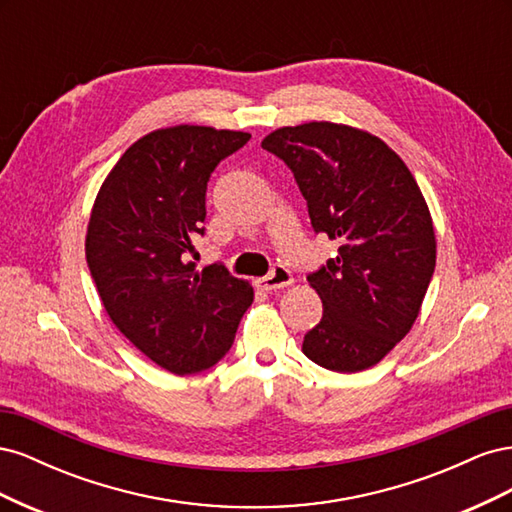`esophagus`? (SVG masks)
I'll use <instances>...</instances> for the list:
<instances>
[{
    "instance_id": "obj_1",
    "label": "esophagus",
    "mask_w": 512,
    "mask_h": 512,
    "mask_svg": "<svg viewBox=\"0 0 512 512\" xmlns=\"http://www.w3.org/2000/svg\"><path fill=\"white\" fill-rule=\"evenodd\" d=\"M292 282H294L292 280V273L284 265H275L273 271L267 277H262L260 286L265 288V290H280V288L290 286Z\"/></svg>"
}]
</instances>
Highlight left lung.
Instances as JSON below:
<instances>
[{
	"label": "left lung",
	"mask_w": 512,
	"mask_h": 512,
	"mask_svg": "<svg viewBox=\"0 0 512 512\" xmlns=\"http://www.w3.org/2000/svg\"><path fill=\"white\" fill-rule=\"evenodd\" d=\"M292 170L316 232L339 241L307 275L322 320L303 339L316 365L354 374L412 329L436 269V232L410 168L365 130L331 121L277 128L262 141Z\"/></svg>",
	"instance_id": "left-lung-1"
}]
</instances>
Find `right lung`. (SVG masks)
<instances>
[{
	"mask_svg": "<svg viewBox=\"0 0 512 512\" xmlns=\"http://www.w3.org/2000/svg\"><path fill=\"white\" fill-rule=\"evenodd\" d=\"M250 134L209 126L138 138L106 175L85 256L115 327L170 374H196L230 350L254 301L250 282L190 260L205 228L207 181Z\"/></svg>",
	"mask_w": 512,
	"mask_h": 512,
	"instance_id": "1",
	"label": "right lung"
}]
</instances>
